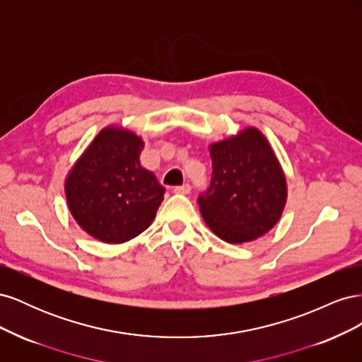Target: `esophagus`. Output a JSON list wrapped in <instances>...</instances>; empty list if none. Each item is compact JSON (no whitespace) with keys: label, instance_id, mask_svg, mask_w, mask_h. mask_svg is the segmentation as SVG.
Listing matches in <instances>:
<instances>
[{"label":"esophagus","instance_id":"esophagus-1","mask_svg":"<svg viewBox=\"0 0 362 362\" xmlns=\"http://www.w3.org/2000/svg\"><path fill=\"white\" fill-rule=\"evenodd\" d=\"M190 190H192L190 184H184V185H178V187H175L173 193H177V194H189Z\"/></svg>","mask_w":362,"mask_h":362}]
</instances>
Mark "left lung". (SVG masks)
Here are the masks:
<instances>
[{
    "mask_svg": "<svg viewBox=\"0 0 362 362\" xmlns=\"http://www.w3.org/2000/svg\"><path fill=\"white\" fill-rule=\"evenodd\" d=\"M211 184L199 196L208 228L226 243L242 245L267 234L287 204V180L264 134L246 127L208 146Z\"/></svg>",
    "mask_w": 362,
    "mask_h": 362,
    "instance_id": "obj_1",
    "label": "left lung"
}]
</instances>
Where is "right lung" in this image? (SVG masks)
I'll list each match as a JSON object with an SVG mask.
<instances>
[{"label":"right lung","mask_w":362,"mask_h":362,"mask_svg":"<svg viewBox=\"0 0 362 362\" xmlns=\"http://www.w3.org/2000/svg\"><path fill=\"white\" fill-rule=\"evenodd\" d=\"M145 141L120 125L103 128L64 180L78 226L103 243H125L156 218L164 187L140 164Z\"/></svg>","instance_id":"right-lung-1"}]
</instances>
